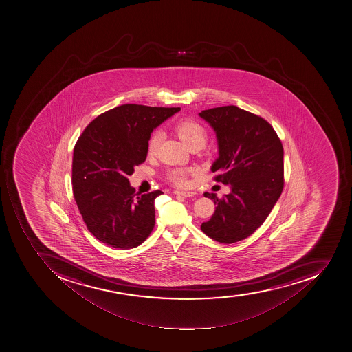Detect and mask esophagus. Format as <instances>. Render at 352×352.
I'll return each instance as SVG.
<instances>
[{"label": "esophagus", "mask_w": 352, "mask_h": 352, "mask_svg": "<svg viewBox=\"0 0 352 352\" xmlns=\"http://www.w3.org/2000/svg\"><path fill=\"white\" fill-rule=\"evenodd\" d=\"M175 195H181V197H184V198H191V197H195V192H186V191H175Z\"/></svg>", "instance_id": "esophagus-1"}]
</instances>
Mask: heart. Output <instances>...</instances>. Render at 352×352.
Segmentation results:
<instances>
[{
  "label": "heart",
  "mask_w": 352,
  "mask_h": 352,
  "mask_svg": "<svg viewBox=\"0 0 352 352\" xmlns=\"http://www.w3.org/2000/svg\"><path fill=\"white\" fill-rule=\"evenodd\" d=\"M175 129L179 137L189 148L197 146H204L208 140V132L206 128L195 120H181L175 124ZM161 140H162V132L159 130L152 132L146 143V151L148 155L153 157L157 154ZM192 172H193L192 168H175L168 172L166 177L175 186H186L188 177Z\"/></svg>",
  "instance_id": "b5f03b06"
}]
</instances>
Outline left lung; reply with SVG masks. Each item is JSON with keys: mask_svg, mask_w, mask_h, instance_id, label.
<instances>
[{"mask_svg": "<svg viewBox=\"0 0 352 352\" xmlns=\"http://www.w3.org/2000/svg\"><path fill=\"white\" fill-rule=\"evenodd\" d=\"M199 116L218 138L219 157L211 168L218 173L214 180L231 188L222 199L204 193L217 206L201 230L220 243L241 241L265 222L281 195V140L263 118L236 105L209 109Z\"/></svg>", "mask_w": 352, "mask_h": 352, "instance_id": "8db88e82", "label": "left lung"}]
</instances>
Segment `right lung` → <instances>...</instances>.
<instances>
[{
	"mask_svg": "<svg viewBox=\"0 0 352 352\" xmlns=\"http://www.w3.org/2000/svg\"><path fill=\"white\" fill-rule=\"evenodd\" d=\"M180 108L123 104L89 123L73 150L72 190L87 228L99 241L132 249L146 241L155 223L160 190L140 195L128 175L146 161L153 129Z\"/></svg>",
	"mask_w": 352,
	"mask_h": 352,
	"instance_id": "obj_1",
	"label": "right lung"
}]
</instances>
